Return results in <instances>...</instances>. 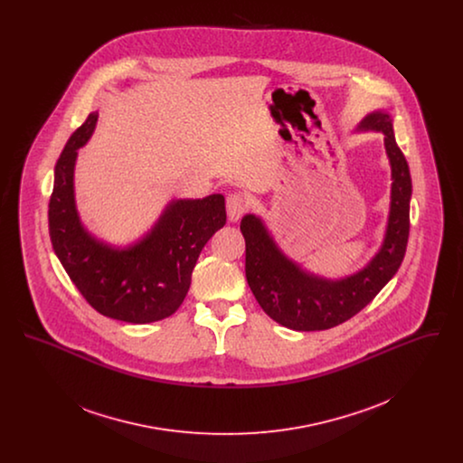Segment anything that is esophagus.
<instances>
[{
	"instance_id": "obj_1",
	"label": "esophagus",
	"mask_w": 463,
	"mask_h": 463,
	"mask_svg": "<svg viewBox=\"0 0 463 463\" xmlns=\"http://www.w3.org/2000/svg\"><path fill=\"white\" fill-rule=\"evenodd\" d=\"M248 198L242 193H231L225 199L227 215L232 222L240 221L242 215L248 212Z\"/></svg>"
}]
</instances>
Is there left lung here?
<instances>
[{
    "instance_id": "1",
    "label": "left lung",
    "mask_w": 463,
    "mask_h": 463,
    "mask_svg": "<svg viewBox=\"0 0 463 463\" xmlns=\"http://www.w3.org/2000/svg\"><path fill=\"white\" fill-rule=\"evenodd\" d=\"M385 133V149L392 166V201L385 241L373 260L340 281H326L302 272L276 248L262 222L253 215L241 221L246 242L244 272L259 306L276 323L297 331L330 330L366 307L402 264L410 236L411 175L396 144L387 112L364 118L359 130Z\"/></svg>"
}]
</instances>
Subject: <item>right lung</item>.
Listing matches in <instances>:
<instances>
[{
  "mask_svg": "<svg viewBox=\"0 0 463 463\" xmlns=\"http://www.w3.org/2000/svg\"><path fill=\"white\" fill-rule=\"evenodd\" d=\"M95 123L97 112H91L57 159L48 203L50 240L71 281L97 312L135 325L161 321L182 306L203 246L225 225V199L212 194L172 203L153 232L130 250L95 241L80 223L72 191L76 151Z\"/></svg>",
  "mask_w": 463,
  "mask_h": 463,
  "instance_id": "1",
  "label": "right lung"
}]
</instances>
